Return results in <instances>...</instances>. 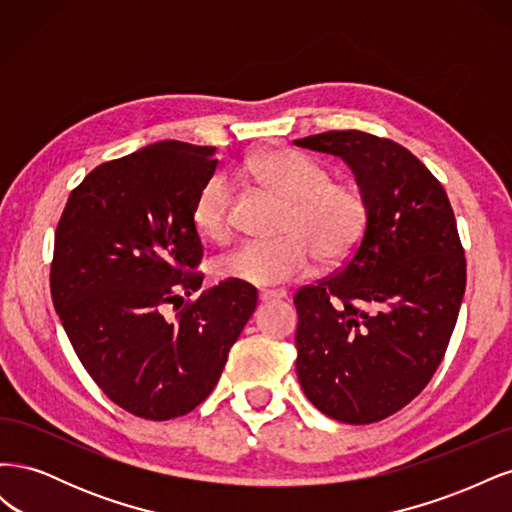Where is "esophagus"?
Segmentation results:
<instances>
[{
    "label": "esophagus",
    "mask_w": 512,
    "mask_h": 512,
    "mask_svg": "<svg viewBox=\"0 0 512 512\" xmlns=\"http://www.w3.org/2000/svg\"><path fill=\"white\" fill-rule=\"evenodd\" d=\"M258 297H260V301H275V299H286L288 292L286 290H260Z\"/></svg>",
    "instance_id": "1"
}]
</instances>
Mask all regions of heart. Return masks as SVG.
<instances>
[{
	"label": "heart",
	"instance_id": "obj_1",
	"mask_svg": "<svg viewBox=\"0 0 512 512\" xmlns=\"http://www.w3.org/2000/svg\"><path fill=\"white\" fill-rule=\"evenodd\" d=\"M239 173L258 188L286 200L277 226V241H250L218 260V275L252 286L286 284L307 275L318 258L335 267L359 247L369 205L354 181L333 179L329 168L307 153L277 147L247 156ZM235 185L211 175L194 198L192 222L209 241L224 243L232 235Z\"/></svg>",
	"mask_w": 512,
	"mask_h": 512
}]
</instances>
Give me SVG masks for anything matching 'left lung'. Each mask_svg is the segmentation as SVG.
Here are the masks:
<instances>
[{
  "label": "left lung",
  "mask_w": 512,
  "mask_h": 512,
  "mask_svg": "<svg viewBox=\"0 0 512 512\" xmlns=\"http://www.w3.org/2000/svg\"><path fill=\"white\" fill-rule=\"evenodd\" d=\"M294 143L344 158L369 205L344 267L294 292L297 376L322 414L378 423L425 389L451 342L466 292L455 213L442 183L391 138L331 130Z\"/></svg>",
  "instance_id": "obj_1"
}]
</instances>
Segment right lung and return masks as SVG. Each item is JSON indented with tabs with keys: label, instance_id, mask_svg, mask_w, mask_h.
<instances>
[{
	"label": "right lung",
	"instance_id": "1",
	"mask_svg": "<svg viewBox=\"0 0 512 512\" xmlns=\"http://www.w3.org/2000/svg\"><path fill=\"white\" fill-rule=\"evenodd\" d=\"M213 151L162 141L104 162L55 230L51 297L70 344L102 393L145 421L203 404L256 309V288L235 280L183 299L203 284L192 207Z\"/></svg>",
	"mask_w": 512,
	"mask_h": 512
}]
</instances>
